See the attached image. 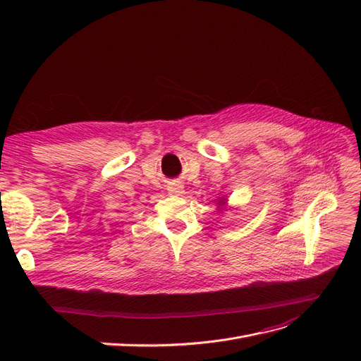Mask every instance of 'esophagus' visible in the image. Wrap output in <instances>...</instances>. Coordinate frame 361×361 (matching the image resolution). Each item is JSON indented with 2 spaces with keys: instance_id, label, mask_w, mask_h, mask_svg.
<instances>
[{
  "instance_id": "1",
  "label": "esophagus",
  "mask_w": 361,
  "mask_h": 361,
  "mask_svg": "<svg viewBox=\"0 0 361 361\" xmlns=\"http://www.w3.org/2000/svg\"><path fill=\"white\" fill-rule=\"evenodd\" d=\"M167 190H169V192H170L171 195H180V194L183 192V187H182L180 183H176V182L169 185Z\"/></svg>"
}]
</instances>
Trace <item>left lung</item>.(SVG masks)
Listing matches in <instances>:
<instances>
[{
  "label": "left lung",
  "mask_w": 361,
  "mask_h": 361,
  "mask_svg": "<svg viewBox=\"0 0 361 361\" xmlns=\"http://www.w3.org/2000/svg\"><path fill=\"white\" fill-rule=\"evenodd\" d=\"M216 204H220V206H223V204H226V199H223V197H221V199H220V200H218V203H216Z\"/></svg>",
  "instance_id": "8db88e82"
}]
</instances>
